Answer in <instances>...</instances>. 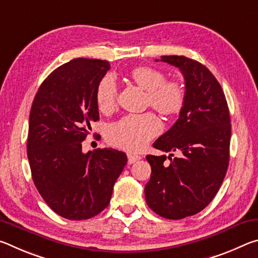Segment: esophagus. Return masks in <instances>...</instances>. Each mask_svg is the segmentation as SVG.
<instances>
[{
  "instance_id": "34e87169",
  "label": "esophagus",
  "mask_w": 258,
  "mask_h": 258,
  "mask_svg": "<svg viewBox=\"0 0 258 258\" xmlns=\"http://www.w3.org/2000/svg\"><path fill=\"white\" fill-rule=\"evenodd\" d=\"M127 159H128V164H133V163H135V161H138V160L141 159V157H140L139 155L131 154V152H128V154H127Z\"/></svg>"
}]
</instances>
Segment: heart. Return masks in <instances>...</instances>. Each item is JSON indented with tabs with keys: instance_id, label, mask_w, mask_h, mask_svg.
<instances>
[{
	"instance_id": "1",
	"label": "heart",
	"mask_w": 258,
	"mask_h": 258,
	"mask_svg": "<svg viewBox=\"0 0 258 258\" xmlns=\"http://www.w3.org/2000/svg\"><path fill=\"white\" fill-rule=\"evenodd\" d=\"M131 77L148 91V102L164 115H174L182 109L185 100V89L181 82L166 81V75L156 68L138 67ZM118 97L116 78L108 74L99 82L95 100L98 108L103 112L112 110ZM163 125L155 113H128L120 119L109 124L106 137L111 145L121 149L139 151L150 140L160 133Z\"/></svg>"
}]
</instances>
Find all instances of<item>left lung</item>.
I'll use <instances>...</instances> for the list:
<instances>
[{
  "instance_id": "left-lung-1",
  "label": "left lung",
  "mask_w": 258,
  "mask_h": 258,
  "mask_svg": "<svg viewBox=\"0 0 258 258\" xmlns=\"http://www.w3.org/2000/svg\"><path fill=\"white\" fill-rule=\"evenodd\" d=\"M158 61V60H156ZM185 81L184 104L154 148L171 152L148 155L151 175L146 184L148 206L159 216L181 220L195 215L215 197L228 171L231 120L228 102L215 76L198 61L183 55H163ZM173 152L180 155L171 159Z\"/></svg>"
}]
</instances>
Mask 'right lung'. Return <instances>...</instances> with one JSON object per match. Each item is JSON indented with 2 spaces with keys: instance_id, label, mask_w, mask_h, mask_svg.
<instances>
[{
  "instance_id": "right-lung-1",
  "label": "right lung",
  "mask_w": 258,
  "mask_h": 258,
  "mask_svg": "<svg viewBox=\"0 0 258 258\" xmlns=\"http://www.w3.org/2000/svg\"><path fill=\"white\" fill-rule=\"evenodd\" d=\"M106 60L74 59L47 76L29 113L27 156L34 184L52 211L87 220L110 203L127 157L111 148L84 154L82 142L99 120L95 92Z\"/></svg>"
}]
</instances>
